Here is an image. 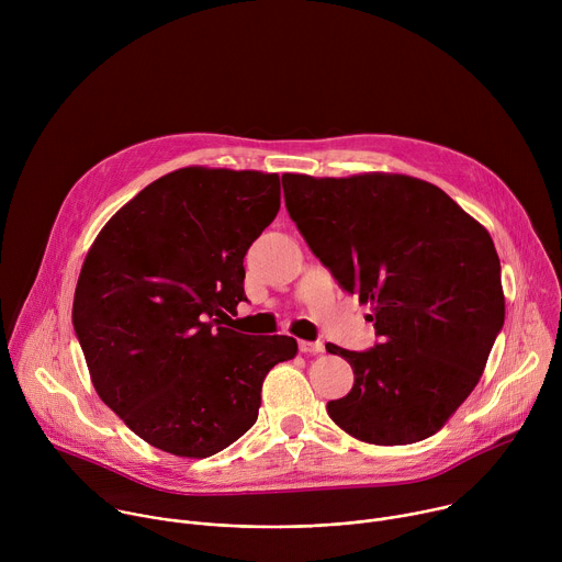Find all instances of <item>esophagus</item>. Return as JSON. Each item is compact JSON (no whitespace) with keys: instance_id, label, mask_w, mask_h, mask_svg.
Segmentation results:
<instances>
[{"instance_id":"34e87169","label":"esophagus","mask_w":562,"mask_h":562,"mask_svg":"<svg viewBox=\"0 0 562 562\" xmlns=\"http://www.w3.org/2000/svg\"><path fill=\"white\" fill-rule=\"evenodd\" d=\"M297 347H300V351H302L304 356H315V353H323V351H325V345H323V342L300 340V342H297Z\"/></svg>"}]
</instances>
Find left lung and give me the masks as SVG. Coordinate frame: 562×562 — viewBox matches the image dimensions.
<instances>
[{
    "label": "left lung",
    "instance_id": "obj_1",
    "mask_svg": "<svg viewBox=\"0 0 562 562\" xmlns=\"http://www.w3.org/2000/svg\"><path fill=\"white\" fill-rule=\"evenodd\" d=\"M291 220L347 293L371 304L380 342L327 345L353 386L327 405L369 445L440 431L485 371L505 323L501 260L487 228L442 189L409 176H282Z\"/></svg>",
    "mask_w": 562,
    "mask_h": 562
}]
</instances>
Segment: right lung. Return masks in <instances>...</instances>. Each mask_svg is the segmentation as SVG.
I'll return each instance as SVG.
<instances>
[{
  "label": "right lung",
  "mask_w": 562,
  "mask_h": 562,
  "mask_svg": "<svg viewBox=\"0 0 562 562\" xmlns=\"http://www.w3.org/2000/svg\"><path fill=\"white\" fill-rule=\"evenodd\" d=\"M280 211L278 173L187 167L150 182L100 231L72 327L104 405L148 445L209 458L258 420L289 336L224 327L245 302V256Z\"/></svg>",
  "instance_id": "add662e5"
}]
</instances>
